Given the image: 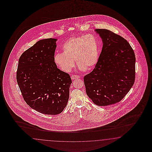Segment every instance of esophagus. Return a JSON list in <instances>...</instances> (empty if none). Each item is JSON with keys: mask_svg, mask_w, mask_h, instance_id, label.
<instances>
[{"mask_svg": "<svg viewBox=\"0 0 152 152\" xmlns=\"http://www.w3.org/2000/svg\"><path fill=\"white\" fill-rule=\"evenodd\" d=\"M80 76L76 75H72V76H71V78H72V80H75V79H76V78H80Z\"/></svg>", "mask_w": 152, "mask_h": 152, "instance_id": "1", "label": "esophagus"}]
</instances>
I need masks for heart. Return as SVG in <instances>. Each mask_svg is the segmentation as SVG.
Listing matches in <instances>:
<instances>
[{"instance_id":"1","label":"heart","mask_w":152,"mask_h":152,"mask_svg":"<svg viewBox=\"0 0 152 152\" xmlns=\"http://www.w3.org/2000/svg\"><path fill=\"white\" fill-rule=\"evenodd\" d=\"M63 52L56 53L54 61L60 69L69 72L74 67V61L80 69H92L97 62L99 45L97 37L87 34L69 38L62 46Z\"/></svg>"}]
</instances>
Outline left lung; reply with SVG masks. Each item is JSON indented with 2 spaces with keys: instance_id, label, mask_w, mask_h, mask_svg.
I'll list each match as a JSON object with an SVG mask.
<instances>
[{
  "instance_id": "obj_1",
  "label": "left lung",
  "mask_w": 152,
  "mask_h": 152,
  "mask_svg": "<svg viewBox=\"0 0 152 152\" xmlns=\"http://www.w3.org/2000/svg\"><path fill=\"white\" fill-rule=\"evenodd\" d=\"M103 46L92 71L83 77L86 92L98 106L121 101L129 92L135 78V56L123 37L106 29H96Z\"/></svg>"
}]
</instances>
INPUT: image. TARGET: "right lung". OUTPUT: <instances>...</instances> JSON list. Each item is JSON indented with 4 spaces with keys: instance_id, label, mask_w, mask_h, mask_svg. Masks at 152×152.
Instances as JSON below:
<instances>
[{
    "instance_id": "add662e5",
    "label": "right lung",
    "mask_w": 152,
    "mask_h": 152,
    "mask_svg": "<svg viewBox=\"0 0 152 152\" xmlns=\"http://www.w3.org/2000/svg\"><path fill=\"white\" fill-rule=\"evenodd\" d=\"M56 39L37 42L19 59L17 81L24 100L33 109L46 115H57L69 99L71 78L54 61Z\"/></svg>"
}]
</instances>
